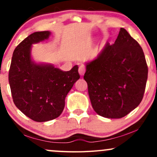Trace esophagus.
Returning a JSON list of instances; mask_svg holds the SVG:
<instances>
[{
  "label": "esophagus",
  "mask_w": 157,
  "mask_h": 157,
  "mask_svg": "<svg viewBox=\"0 0 157 157\" xmlns=\"http://www.w3.org/2000/svg\"><path fill=\"white\" fill-rule=\"evenodd\" d=\"M79 74L81 75V76H82V75H84L85 71H86V67H85V66L83 65H81V66L79 67Z\"/></svg>",
  "instance_id": "1"
}]
</instances>
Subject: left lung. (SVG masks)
<instances>
[{
  "mask_svg": "<svg viewBox=\"0 0 157 157\" xmlns=\"http://www.w3.org/2000/svg\"><path fill=\"white\" fill-rule=\"evenodd\" d=\"M147 66L138 42L121 28L115 43H107L95 60L86 64L84 80L94 110L106 118L128 114L141 102Z\"/></svg>",
  "mask_w": 157,
  "mask_h": 157,
  "instance_id": "1",
  "label": "left lung"
}]
</instances>
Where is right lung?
I'll return each mask as SVG.
<instances>
[{
	"mask_svg": "<svg viewBox=\"0 0 157 157\" xmlns=\"http://www.w3.org/2000/svg\"><path fill=\"white\" fill-rule=\"evenodd\" d=\"M50 34L48 31L34 32L20 43L9 71L14 103L36 122L58 117L64 109L66 95L80 78L77 66L63 71L52 65L36 64L32 60V45L48 39Z\"/></svg>",
	"mask_w": 157,
	"mask_h": 157,
	"instance_id": "add662e5",
	"label": "right lung"
}]
</instances>
